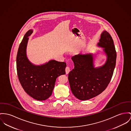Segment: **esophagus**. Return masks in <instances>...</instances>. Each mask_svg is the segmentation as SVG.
<instances>
[{"label":"esophagus","mask_w":131,"mask_h":131,"mask_svg":"<svg viewBox=\"0 0 131 131\" xmlns=\"http://www.w3.org/2000/svg\"><path fill=\"white\" fill-rule=\"evenodd\" d=\"M65 71H66V74H68L69 73V72L70 71V68H69V67H66V68H65Z\"/></svg>","instance_id":"obj_1"}]
</instances>
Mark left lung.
<instances>
[{"label": "left lung", "instance_id": "obj_1", "mask_svg": "<svg viewBox=\"0 0 131 131\" xmlns=\"http://www.w3.org/2000/svg\"><path fill=\"white\" fill-rule=\"evenodd\" d=\"M98 45L107 55L106 63L95 68L92 54H78L71 59L74 68L68 74V80L73 95L80 100L93 98L105 90L111 81L116 65L117 54L110 34L104 30Z\"/></svg>", "mask_w": 131, "mask_h": 131}]
</instances>
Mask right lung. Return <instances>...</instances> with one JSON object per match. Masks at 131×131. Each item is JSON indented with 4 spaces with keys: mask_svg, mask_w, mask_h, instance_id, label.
<instances>
[{
    "mask_svg": "<svg viewBox=\"0 0 131 131\" xmlns=\"http://www.w3.org/2000/svg\"><path fill=\"white\" fill-rule=\"evenodd\" d=\"M32 32L28 31L20 44L16 57L17 72L25 92L34 99L43 101L50 97L57 78L65 74L66 63L54 60L41 65L31 63L26 52L28 36Z\"/></svg>",
    "mask_w": 131,
    "mask_h": 131,
    "instance_id": "right-lung-1",
    "label": "right lung"
}]
</instances>
